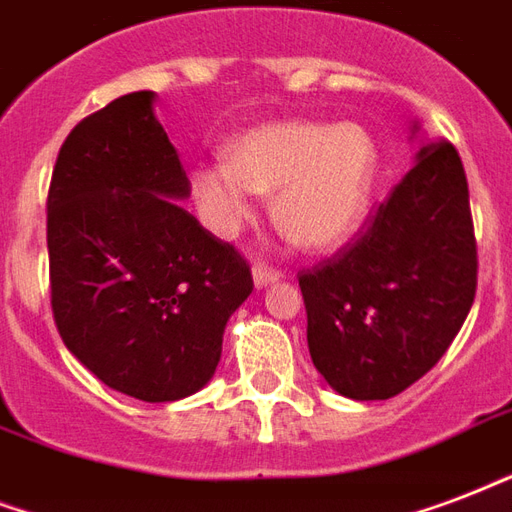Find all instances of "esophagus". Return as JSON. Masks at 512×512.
<instances>
[{"mask_svg": "<svg viewBox=\"0 0 512 512\" xmlns=\"http://www.w3.org/2000/svg\"><path fill=\"white\" fill-rule=\"evenodd\" d=\"M279 276H282V271H276V268H271V265L265 263H255V268H252V279H255L257 287L279 282Z\"/></svg>", "mask_w": 512, "mask_h": 512, "instance_id": "obj_1", "label": "esophagus"}]
</instances>
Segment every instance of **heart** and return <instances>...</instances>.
<instances>
[{
    "label": "heart",
    "instance_id": "obj_1",
    "mask_svg": "<svg viewBox=\"0 0 512 512\" xmlns=\"http://www.w3.org/2000/svg\"><path fill=\"white\" fill-rule=\"evenodd\" d=\"M378 152L354 123H265L228 144V158L193 171L201 220L233 236L276 190V217L308 249H330L360 228L376 185Z\"/></svg>",
    "mask_w": 512,
    "mask_h": 512
}]
</instances>
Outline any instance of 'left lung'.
I'll return each instance as SVG.
<instances>
[{
    "label": "left lung",
    "instance_id": "8db88e82",
    "mask_svg": "<svg viewBox=\"0 0 512 512\" xmlns=\"http://www.w3.org/2000/svg\"><path fill=\"white\" fill-rule=\"evenodd\" d=\"M354 239L298 282L308 351L335 392L389 400L438 365L478 287L470 193L451 142L421 147Z\"/></svg>",
    "mask_w": 512,
    "mask_h": 512
}]
</instances>
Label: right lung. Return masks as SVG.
Masks as SVG:
<instances>
[{"mask_svg":"<svg viewBox=\"0 0 512 512\" xmlns=\"http://www.w3.org/2000/svg\"><path fill=\"white\" fill-rule=\"evenodd\" d=\"M152 99L109 101L58 150L50 306L66 349L99 381L171 403L214 376L225 325L255 284L239 249L174 201L190 182Z\"/></svg>","mask_w":512,"mask_h":512,"instance_id":"right-lung-1","label":"right lung"}]
</instances>
